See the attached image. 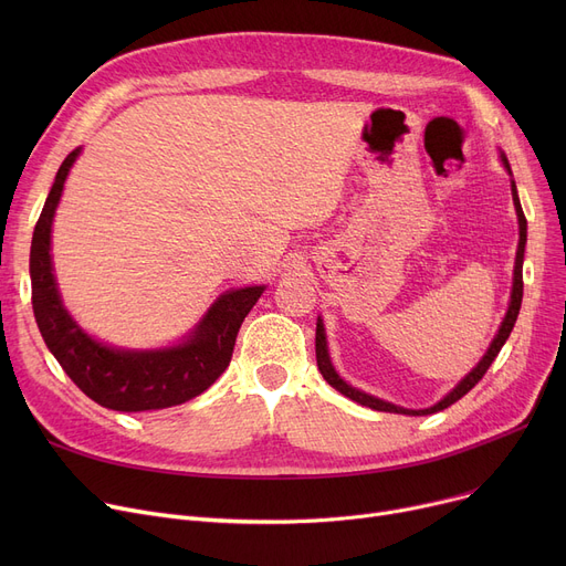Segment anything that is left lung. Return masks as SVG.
<instances>
[{"instance_id":"8db88e82","label":"left lung","mask_w":566,"mask_h":566,"mask_svg":"<svg viewBox=\"0 0 566 566\" xmlns=\"http://www.w3.org/2000/svg\"><path fill=\"white\" fill-rule=\"evenodd\" d=\"M500 160L504 165V169H507L512 174V167H510V160L504 158V154H500ZM512 197H514V206H516V216H518V250H516V265H514V284H512V301H510V310L507 314H504L502 323H500V331L497 335L493 337L489 350L484 353V358L478 363V367H474L465 378H461V382L457 385V388L452 392L444 395L438 403H433L431 408H422V410H412V408H401V406H395L390 401H382V399H376L363 390H355L350 388V385L335 371L333 363H331V353H328V342H325V328H323V321L318 316L316 321V365H318V371L323 374V378L328 380L335 390H339L344 397L353 399L355 403L360 406H367V408H374V410H382V412H399V415H431V412H438V410H444L448 406H452L454 401H459L463 395H468L474 385H478L484 374L489 371L491 363L497 358L500 348L504 346V342L510 339L512 331H514V323L518 318V310H521V301H523V254H525V243H527V220L523 216V208H521V201H518V192H516V184L512 181Z\"/></svg>"}]
</instances>
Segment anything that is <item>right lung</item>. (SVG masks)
<instances>
[{"label":"right lung","mask_w":566,"mask_h":566,"mask_svg":"<svg viewBox=\"0 0 566 566\" xmlns=\"http://www.w3.org/2000/svg\"><path fill=\"white\" fill-rule=\"evenodd\" d=\"M77 156L80 148L71 151L59 167L29 252L32 305L43 342L77 388L105 408L144 412L186 403L211 388L229 367L235 335L265 286L222 293L178 346L126 350L88 337L62 303L50 256L54 211Z\"/></svg>","instance_id":"right-lung-1"}]
</instances>
